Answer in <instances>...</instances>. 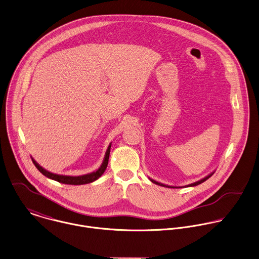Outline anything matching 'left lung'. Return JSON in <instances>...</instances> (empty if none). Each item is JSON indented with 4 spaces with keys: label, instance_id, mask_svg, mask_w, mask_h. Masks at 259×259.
I'll list each match as a JSON object with an SVG mask.
<instances>
[{
    "label": "left lung",
    "instance_id": "1",
    "mask_svg": "<svg viewBox=\"0 0 259 259\" xmlns=\"http://www.w3.org/2000/svg\"><path fill=\"white\" fill-rule=\"evenodd\" d=\"M214 172L215 171H213V172H211L210 175H208L207 177H205V178H203L202 180H200V181H198V182H196V183H193V184H190V185H188V186H186V187H196V186H198V185H200V184H202V183H204L205 181H207L209 178H211L213 175H214ZM149 180L153 183V184H155V185H158V186H160V187H165V188H170V189H177V188H182V187H172V186H168V185H164V184H161V183H158V182H156V181H154V180H152V179H150L149 178Z\"/></svg>",
    "mask_w": 259,
    "mask_h": 259
}]
</instances>
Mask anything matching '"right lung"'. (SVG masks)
<instances>
[{
  "label": "right lung",
  "instance_id": "right-lung-1",
  "mask_svg": "<svg viewBox=\"0 0 259 259\" xmlns=\"http://www.w3.org/2000/svg\"><path fill=\"white\" fill-rule=\"evenodd\" d=\"M111 145L112 143L109 144L108 149L105 153V157L104 160L101 164V166L96 170L93 171L91 174H87V175H82V176H78V177H71V176H63V175H57V174H53L50 172L48 170H46L45 168H43L41 165H39L36 160L34 158H32V161L34 163V165L36 166V168L46 178L56 181L58 183L61 184H65V185H74V186H78V185H85V184H90L93 183L95 181H97L99 178H101V176L105 172L107 166H108V161H109V156H110V150H111Z\"/></svg>",
  "mask_w": 259,
  "mask_h": 259
}]
</instances>
